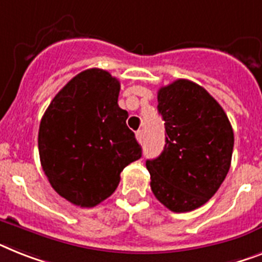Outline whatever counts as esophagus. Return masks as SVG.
<instances>
[{
    "label": "esophagus",
    "instance_id": "esophagus-1",
    "mask_svg": "<svg viewBox=\"0 0 262 262\" xmlns=\"http://www.w3.org/2000/svg\"><path fill=\"white\" fill-rule=\"evenodd\" d=\"M135 136H136V140H138L139 143H142V142H143V133H142V131H136Z\"/></svg>",
    "mask_w": 262,
    "mask_h": 262
}]
</instances>
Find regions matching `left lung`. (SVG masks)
Masks as SVG:
<instances>
[{"label": "left lung", "mask_w": 262, "mask_h": 262, "mask_svg": "<svg viewBox=\"0 0 262 262\" xmlns=\"http://www.w3.org/2000/svg\"><path fill=\"white\" fill-rule=\"evenodd\" d=\"M165 120L162 154L146 162L151 190L174 213L205 205L217 193L232 162L234 134L228 116L204 87L186 79L158 91Z\"/></svg>", "instance_id": "obj_1"}]
</instances>
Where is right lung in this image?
Instances as JSON below:
<instances>
[{"label":"right lung","instance_id":"obj_1","mask_svg":"<svg viewBox=\"0 0 262 262\" xmlns=\"http://www.w3.org/2000/svg\"><path fill=\"white\" fill-rule=\"evenodd\" d=\"M120 83L91 68L69 80L53 97L38 129L42 170L58 195L80 207L107 200L120 172L142 157L128 112L118 104Z\"/></svg>","mask_w":262,"mask_h":262}]
</instances>
